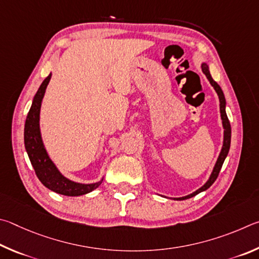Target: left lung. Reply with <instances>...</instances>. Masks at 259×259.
<instances>
[{
    "label": "left lung",
    "instance_id": "8db88e82",
    "mask_svg": "<svg viewBox=\"0 0 259 259\" xmlns=\"http://www.w3.org/2000/svg\"><path fill=\"white\" fill-rule=\"evenodd\" d=\"M201 69L202 72L206 75V77L209 80V83L211 84L212 88L215 89L217 95H219V99H220V111H221V117H222V120H223V127H224V142H223V147H222V150L221 153L219 156V159L216 161V165L214 167V169H212V173L210 175L209 180L207 181V182L202 185L200 189H198L196 192H193L191 194H189V196H185L182 198H174L176 200H185V199H189V198H192L194 196H197L198 193H200L202 191H205L208 188L210 187V185L215 182L217 176L220 174V170L222 168V166H223V162L225 160L226 156H228L229 150H230V144H231V125H230V121H229V118L228 115H226L225 112V98H224V94H223V91L220 88V85L216 83V81L212 79V77L210 76V72H209V68H208L207 63L203 62L201 65Z\"/></svg>",
    "mask_w": 259,
    "mask_h": 259
}]
</instances>
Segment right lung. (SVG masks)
<instances>
[{
  "instance_id": "add662e5",
  "label": "right lung",
  "mask_w": 259,
  "mask_h": 259,
  "mask_svg": "<svg viewBox=\"0 0 259 259\" xmlns=\"http://www.w3.org/2000/svg\"><path fill=\"white\" fill-rule=\"evenodd\" d=\"M50 79H51V74L43 80L42 85L39 86L37 93L34 97L30 110L27 115L24 134L25 148L27 153H28L31 165L35 169V173L44 187H47L51 191L63 194V196H81V194H86L97 189L102 183V180L93 184H80L72 182V181L61 175L56 165L53 164L48 156L47 150L43 146L42 138H40L39 110Z\"/></svg>"
}]
</instances>
